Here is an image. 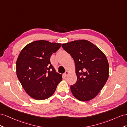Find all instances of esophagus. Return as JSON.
I'll use <instances>...</instances> for the list:
<instances>
[{"label":"esophagus","instance_id":"1","mask_svg":"<svg viewBox=\"0 0 127 127\" xmlns=\"http://www.w3.org/2000/svg\"><path fill=\"white\" fill-rule=\"evenodd\" d=\"M68 71H66L65 72V73L64 74V76L65 77H67V75H68Z\"/></svg>","mask_w":127,"mask_h":127}]
</instances>
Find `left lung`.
<instances>
[{
	"label": "left lung",
	"instance_id": "1",
	"mask_svg": "<svg viewBox=\"0 0 127 127\" xmlns=\"http://www.w3.org/2000/svg\"><path fill=\"white\" fill-rule=\"evenodd\" d=\"M73 58L77 80L71 86L73 95L81 101L94 98L102 89L108 78L107 58L93 43L86 40L62 45Z\"/></svg>",
	"mask_w": 127,
	"mask_h": 127
}]
</instances>
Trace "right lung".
I'll return each mask as SVG.
<instances>
[{
    "label": "right lung",
    "instance_id": "obj_1",
    "mask_svg": "<svg viewBox=\"0 0 127 127\" xmlns=\"http://www.w3.org/2000/svg\"><path fill=\"white\" fill-rule=\"evenodd\" d=\"M61 43L45 40L32 42L21 50L16 61V74L25 91L37 100L48 98L55 92L62 76L50 63V56Z\"/></svg>",
    "mask_w": 127,
    "mask_h": 127
}]
</instances>
